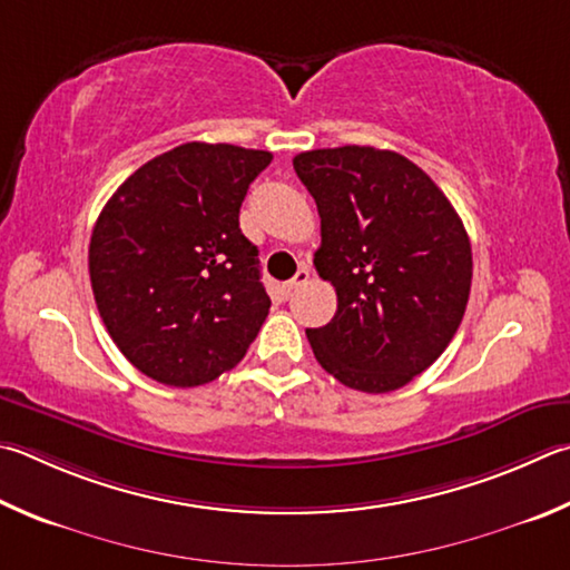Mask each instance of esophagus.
<instances>
[{
    "label": "esophagus",
    "instance_id": "obj_1",
    "mask_svg": "<svg viewBox=\"0 0 570 570\" xmlns=\"http://www.w3.org/2000/svg\"><path fill=\"white\" fill-rule=\"evenodd\" d=\"M308 276H312L308 266H298V272L294 274V278H288V282H286V294H292V292H296L298 286H304L308 282Z\"/></svg>",
    "mask_w": 570,
    "mask_h": 570
}]
</instances>
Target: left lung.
Instances as JSON below:
<instances>
[{
	"label": "left lung",
	"instance_id": "1",
	"mask_svg": "<svg viewBox=\"0 0 570 570\" xmlns=\"http://www.w3.org/2000/svg\"><path fill=\"white\" fill-rule=\"evenodd\" d=\"M314 196V264L336 288V314L306 328L314 356L341 384L389 393L426 371L469 304L473 258L456 209L396 151L336 147L294 157Z\"/></svg>",
	"mask_w": 570,
	"mask_h": 570
}]
</instances>
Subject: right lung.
<instances>
[{"mask_svg":"<svg viewBox=\"0 0 570 570\" xmlns=\"http://www.w3.org/2000/svg\"><path fill=\"white\" fill-rule=\"evenodd\" d=\"M272 154L189 141L124 181L89 242L91 292L129 364L159 384H209L244 358L272 306L239 229Z\"/></svg>","mask_w":570,"mask_h":570,"instance_id":"add662e5","label":"right lung"}]
</instances>
